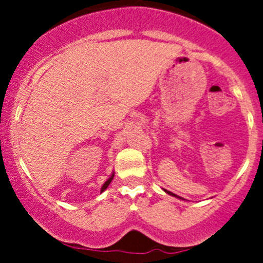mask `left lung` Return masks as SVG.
<instances>
[{
	"instance_id": "obj_1",
	"label": "left lung",
	"mask_w": 263,
	"mask_h": 263,
	"mask_svg": "<svg viewBox=\"0 0 263 263\" xmlns=\"http://www.w3.org/2000/svg\"><path fill=\"white\" fill-rule=\"evenodd\" d=\"M163 191L166 192V194H168V195H171V196H174V197H178V199H182V200H184V199H183V197H180V196H178V195H175V194H173V192H170V191H167V190H164L163 188Z\"/></svg>"
}]
</instances>
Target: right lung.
<instances>
[{
  "instance_id": "obj_1",
  "label": "right lung",
  "mask_w": 263,
  "mask_h": 263,
  "mask_svg": "<svg viewBox=\"0 0 263 263\" xmlns=\"http://www.w3.org/2000/svg\"><path fill=\"white\" fill-rule=\"evenodd\" d=\"M113 176H115V173L111 174V175L108 178V180H106V182L104 183L103 187H101V192H104V191H105V190H106V188H108V185L110 184V182H111V179H113Z\"/></svg>"
}]
</instances>
